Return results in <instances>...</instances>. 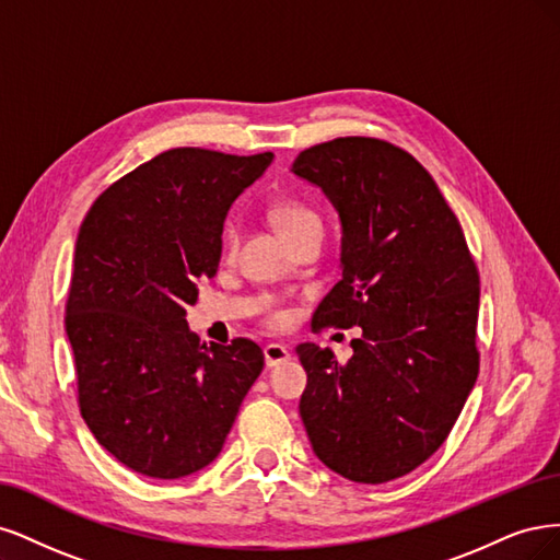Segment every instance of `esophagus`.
I'll return each instance as SVG.
<instances>
[{"instance_id":"1","label":"esophagus","mask_w":560,"mask_h":560,"mask_svg":"<svg viewBox=\"0 0 560 560\" xmlns=\"http://www.w3.org/2000/svg\"><path fill=\"white\" fill-rule=\"evenodd\" d=\"M288 358H291V349H288L285 345H279V341H272V345L265 347V363H267V368H277V365L285 363Z\"/></svg>"}]
</instances>
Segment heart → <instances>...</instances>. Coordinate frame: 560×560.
I'll list each match as a JSON object with an SVG mask.
<instances>
[{"mask_svg":"<svg viewBox=\"0 0 560 560\" xmlns=\"http://www.w3.org/2000/svg\"><path fill=\"white\" fill-rule=\"evenodd\" d=\"M269 215H272L277 230L281 232V237L288 244L295 242L306 230L323 228L320 215L310 205L298 202V200L277 202L272 209H269ZM225 242H228V248H234V242H237V232H234V225H228ZM277 320H281V316H277Z\"/></svg>","mask_w":560,"mask_h":560,"instance_id":"b5f03b06","label":"heart"}]
</instances>
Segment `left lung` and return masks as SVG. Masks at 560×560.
I'll return each instance as SVG.
<instances>
[{"instance_id":"8db88e82","label":"left lung","mask_w":560,"mask_h":560,"mask_svg":"<svg viewBox=\"0 0 560 560\" xmlns=\"http://www.w3.org/2000/svg\"><path fill=\"white\" fill-rule=\"evenodd\" d=\"M291 172L326 195L341 225V279L314 320L363 330L347 365L314 341L295 347L304 430L345 479H398L442 446L477 382L475 260L438 184L393 143H318Z\"/></svg>"}]
</instances>
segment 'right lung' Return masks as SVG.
I'll return each instance as SVG.
<instances>
[{
	"label": "right lung",
	"mask_w": 560,
	"mask_h": 560,
	"mask_svg": "<svg viewBox=\"0 0 560 560\" xmlns=\"http://www.w3.org/2000/svg\"><path fill=\"white\" fill-rule=\"evenodd\" d=\"M272 160L165 151L106 188L79 230L65 328L81 413L143 477L182 479L213 463L262 372L256 341L207 347L186 310L219 269L232 202Z\"/></svg>",
	"instance_id": "1"
}]
</instances>
